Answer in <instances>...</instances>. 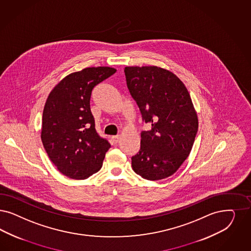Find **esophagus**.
Masks as SVG:
<instances>
[{
  "label": "esophagus",
  "mask_w": 251,
  "mask_h": 251,
  "mask_svg": "<svg viewBox=\"0 0 251 251\" xmlns=\"http://www.w3.org/2000/svg\"><path fill=\"white\" fill-rule=\"evenodd\" d=\"M119 141H120V135H116V136H112L111 137V142H112V144H114V145L118 144Z\"/></svg>",
  "instance_id": "obj_1"
}]
</instances>
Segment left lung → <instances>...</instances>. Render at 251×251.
<instances>
[{
	"instance_id": "1",
	"label": "left lung",
	"mask_w": 251,
	"mask_h": 251,
	"mask_svg": "<svg viewBox=\"0 0 251 251\" xmlns=\"http://www.w3.org/2000/svg\"><path fill=\"white\" fill-rule=\"evenodd\" d=\"M124 72L142 120L151 126L141 132L140 150L131 156L132 170L147 180L165 179L189 156L198 132L199 120L190 95L169 70L126 67Z\"/></svg>"
}]
</instances>
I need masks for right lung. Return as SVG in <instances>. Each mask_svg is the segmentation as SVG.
<instances>
[{"label":"right lung","mask_w":251,"mask_h":251,"mask_svg":"<svg viewBox=\"0 0 251 251\" xmlns=\"http://www.w3.org/2000/svg\"><path fill=\"white\" fill-rule=\"evenodd\" d=\"M116 69L87 68L63 78L48 96L43 113L42 141L62 174L84 180L97 173L110 148L95 130L90 108L92 91Z\"/></svg>","instance_id":"right-lung-1"}]
</instances>
